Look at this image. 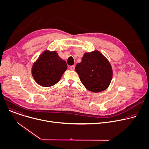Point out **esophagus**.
Here are the masks:
<instances>
[{"mask_svg": "<svg viewBox=\"0 0 149 149\" xmlns=\"http://www.w3.org/2000/svg\"><path fill=\"white\" fill-rule=\"evenodd\" d=\"M70 69L71 70H75V66L74 65H71L70 67Z\"/></svg>", "mask_w": 149, "mask_h": 149, "instance_id": "obj_1", "label": "esophagus"}]
</instances>
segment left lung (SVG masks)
<instances>
[{
	"mask_svg": "<svg viewBox=\"0 0 149 149\" xmlns=\"http://www.w3.org/2000/svg\"><path fill=\"white\" fill-rule=\"evenodd\" d=\"M75 71L84 86L94 93L107 89L113 77L110 63L98 51L85 53Z\"/></svg>",
	"mask_w": 149,
	"mask_h": 149,
	"instance_id": "8db88e82",
	"label": "left lung"
}]
</instances>
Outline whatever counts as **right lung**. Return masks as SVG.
Instances as JSON below:
<instances>
[{"label":"right lung","instance_id":"1","mask_svg":"<svg viewBox=\"0 0 149 149\" xmlns=\"http://www.w3.org/2000/svg\"><path fill=\"white\" fill-rule=\"evenodd\" d=\"M67 68V65L56 51H45L42 53L32 68L35 81L42 87H51L56 84Z\"/></svg>","mask_w":149,"mask_h":149}]
</instances>
